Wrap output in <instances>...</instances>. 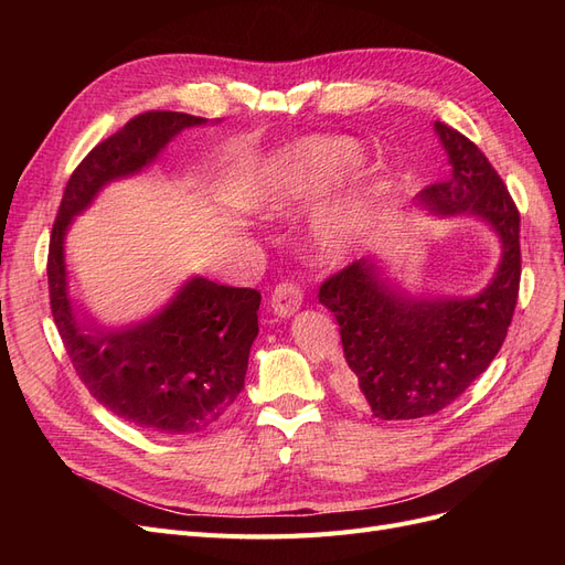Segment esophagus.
<instances>
[{
  "label": "esophagus",
  "mask_w": 565,
  "mask_h": 565,
  "mask_svg": "<svg viewBox=\"0 0 565 565\" xmlns=\"http://www.w3.org/2000/svg\"><path fill=\"white\" fill-rule=\"evenodd\" d=\"M303 292L297 282H282L270 295V309L278 318H289L301 309Z\"/></svg>",
  "instance_id": "34e87169"
}]
</instances>
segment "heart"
<instances>
[{"label":"heart","instance_id":"heart-1","mask_svg":"<svg viewBox=\"0 0 565 565\" xmlns=\"http://www.w3.org/2000/svg\"><path fill=\"white\" fill-rule=\"evenodd\" d=\"M358 162H361V150L349 141L313 139L297 143L254 172L243 185V198L268 214H282ZM358 235H361V216L355 210L344 207L318 216L309 233L316 262L322 266L347 262L358 247Z\"/></svg>","mask_w":565,"mask_h":565}]
</instances>
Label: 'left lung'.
I'll return each mask as SVG.
<instances>
[{
  "instance_id": "8db88e82",
  "label": "left lung",
  "mask_w": 565,
  "mask_h": 565,
  "mask_svg": "<svg viewBox=\"0 0 565 565\" xmlns=\"http://www.w3.org/2000/svg\"><path fill=\"white\" fill-rule=\"evenodd\" d=\"M434 131L450 177L415 195L436 218L481 221L500 243V262L476 295L413 292L377 254L353 262L320 287L339 322L349 386L374 417L417 419L450 405L502 349L519 299L521 216L507 185L467 136L443 122Z\"/></svg>"
}]
</instances>
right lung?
<instances>
[{
	"label": "right lung",
	"mask_w": 565,
	"mask_h": 565,
	"mask_svg": "<svg viewBox=\"0 0 565 565\" xmlns=\"http://www.w3.org/2000/svg\"><path fill=\"white\" fill-rule=\"evenodd\" d=\"M207 125L169 110L134 117L75 169L49 243L51 313L73 367L100 405L152 434H198L226 415L245 386L262 295L191 276L158 311L106 324L71 297L65 237L106 185L139 177L183 129Z\"/></svg>",
	"instance_id": "1"
}]
</instances>
